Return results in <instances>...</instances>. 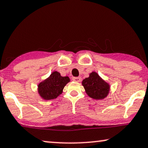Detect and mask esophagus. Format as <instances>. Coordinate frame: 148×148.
Segmentation results:
<instances>
[{
    "mask_svg": "<svg viewBox=\"0 0 148 148\" xmlns=\"http://www.w3.org/2000/svg\"><path fill=\"white\" fill-rule=\"evenodd\" d=\"M81 78L80 77H73V81H75V82H79V81H81Z\"/></svg>",
    "mask_w": 148,
    "mask_h": 148,
    "instance_id": "34e87169",
    "label": "esophagus"
}]
</instances>
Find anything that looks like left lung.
<instances>
[{
	"instance_id": "left-lung-1",
	"label": "left lung",
	"mask_w": 148,
	"mask_h": 148,
	"mask_svg": "<svg viewBox=\"0 0 148 148\" xmlns=\"http://www.w3.org/2000/svg\"><path fill=\"white\" fill-rule=\"evenodd\" d=\"M82 85L87 95L95 99H104L110 91V85L95 72H92L89 77L83 80Z\"/></svg>"
}]
</instances>
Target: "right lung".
Wrapping results in <instances>:
<instances>
[{"label":"right lung","instance_id":"add662e5","mask_svg":"<svg viewBox=\"0 0 148 148\" xmlns=\"http://www.w3.org/2000/svg\"><path fill=\"white\" fill-rule=\"evenodd\" d=\"M69 81V77H62L59 73L54 71L48 79L38 84V93L45 100L55 99L62 93L64 87Z\"/></svg>","mask_w":148,"mask_h":148}]
</instances>
